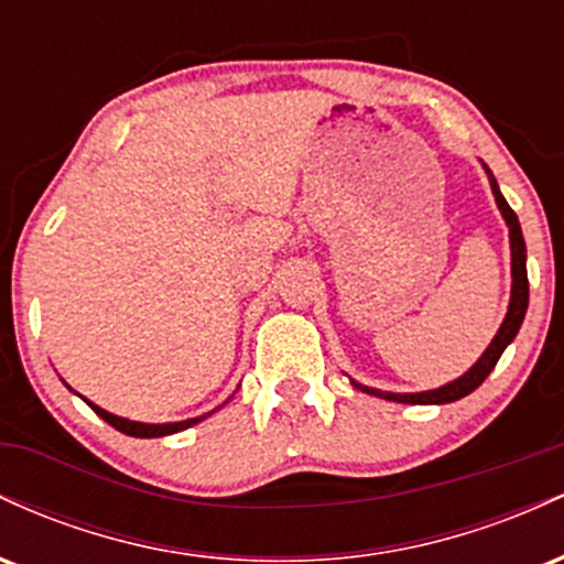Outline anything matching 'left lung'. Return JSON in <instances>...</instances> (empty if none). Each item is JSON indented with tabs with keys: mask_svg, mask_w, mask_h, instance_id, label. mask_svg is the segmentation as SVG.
<instances>
[{
	"mask_svg": "<svg viewBox=\"0 0 564 564\" xmlns=\"http://www.w3.org/2000/svg\"><path fill=\"white\" fill-rule=\"evenodd\" d=\"M485 174H488V183H490V191H494V198H496V206L498 212H501L503 223H507L509 228V246H511V296H509V307H507V315H503V323L498 326V332L494 339H490V345L485 347V352L477 358V364L469 368L467 373H462L458 379L448 381V384L437 387V390H424V392H384V390H377V387H366L360 384V381L349 379L352 381L355 390L366 392V394H373V398H381V400H392V403H408V405H443V403H453V400H462L467 398L469 392H475L477 387L482 384L485 379H488V373L494 371L498 358L503 355V349H507L511 341H514L517 332H520L522 321H525V313H528V249H525V238H522V228H520V219H517L514 212H511V206L507 204V198L501 196V191H498V183L494 177V172L488 170V166L482 164Z\"/></svg>",
	"mask_w": 564,
	"mask_h": 564,
	"instance_id": "left-lung-1",
	"label": "left lung"
}]
</instances>
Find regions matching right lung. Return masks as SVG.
Masks as SVG:
<instances>
[{
  "mask_svg": "<svg viewBox=\"0 0 564 564\" xmlns=\"http://www.w3.org/2000/svg\"><path fill=\"white\" fill-rule=\"evenodd\" d=\"M68 387V384H66ZM70 390V387H68ZM74 392V390H70ZM79 394V392H76ZM82 398V394H79ZM84 403H87L89 408H93V411L97 413V416L102 419V422H108L113 426V430H119V432H124V435H129V437H164V435H174V432H183V430H187V426H193V424H198V422H204L206 416H212V413L217 411H209V413H204V416H196V419H185V422H166V424H145V422H132V419H124V416H116V413H111V411H106V408H100V405H95V403H89L87 398H82ZM230 400V398H228ZM228 400H225V403H228ZM223 403V405H225ZM219 405V408H223Z\"/></svg>",
  "mask_w": 564,
  "mask_h": 564,
  "instance_id": "right-lung-1",
  "label": "right lung"
}]
</instances>
